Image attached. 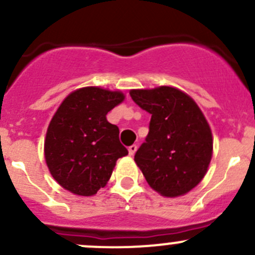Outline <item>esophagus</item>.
Segmentation results:
<instances>
[{"label":"esophagus","mask_w":255,"mask_h":255,"mask_svg":"<svg viewBox=\"0 0 255 255\" xmlns=\"http://www.w3.org/2000/svg\"><path fill=\"white\" fill-rule=\"evenodd\" d=\"M135 151H137V145H135V144H133V145H130L129 148H128V153H129L130 156L134 155Z\"/></svg>","instance_id":"1"}]
</instances>
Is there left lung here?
I'll list each match as a JSON object with an SVG mask.
<instances>
[{"instance_id": "1", "label": "left lung", "mask_w": 255, "mask_h": 255, "mask_svg": "<svg viewBox=\"0 0 255 255\" xmlns=\"http://www.w3.org/2000/svg\"><path fill=\"white\" fill-rule=\"evenodd\" d=\"M133 101L150 113L149 133L134 160L151 189L176 197L194 189L212 158V133L196 102L175 87L132 90Z\"/></svg>"}]
</instances>
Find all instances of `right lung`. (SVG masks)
Returning a JSON list of instances; mask_svg holds the SVG:
<instances>
[{"mask_svg":"<svg viewBox=\"0 0 255 255\" xmlns=\"http://www.w3.org/2000/svg\"><path fill=\"white\" fill-rule=\"evenodd\" d=\"M125 100L120 91L82 87L71 92L51 118L44 142L51 176L65 190L91 196L107 184L128 150L106 115Z\"/></svg>","mask_w":255,"mask_h":255,"instance_id":"right-lung-1","label":"right lung"}]
</instances>
